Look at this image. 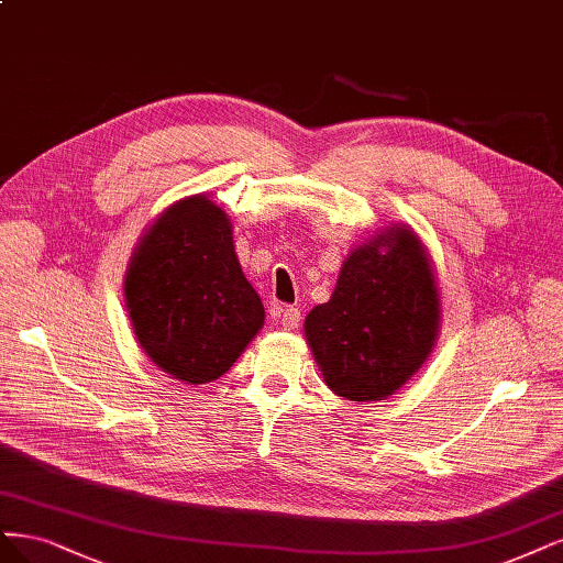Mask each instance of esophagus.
I'll use <instances>...</instances> for the list:
<instances>
[{"label": "esophagus", "instance_id": "esophagus-1", "mask_svg": "<svg viewBox=\"0 0 563 563\" xmlns=\"http://www.w3.org/2000/svg\"><path fill=\"white\" fill-rule=\"evenodd\" d=\"M275 319L279 321L282 328H286V331H296V328L300 325V309L298 307H277L275 309Z\"/></svg>", "mask_w": 563, "mask_h": 563}]
</instances>
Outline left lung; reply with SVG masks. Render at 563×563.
<instances>
[{"instance_id": "1", "label": "left lung", "mask_w": 563, "mask_h": 563, "mask_svg": "<svg viewBox=\"0 0 563 563\" xmlns=\"http://www.w3.org/2000/svg\"><path fill=\"white\" fill-rule=\"evenodd\" d=\"M440 294L429 251L412 228H382L342 263L305 338L328 389L356 402L396 394L433 352Z\"/></svg>"}]
</instances>
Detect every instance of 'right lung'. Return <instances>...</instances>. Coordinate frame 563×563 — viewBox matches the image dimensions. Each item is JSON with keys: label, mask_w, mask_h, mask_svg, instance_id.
<instances>
[{"label": "right lung", "mask_w": 563, "mask_h": 563, "mask_svg": "<svg viewBox=\"0 0 563 563\" xmlns=\"http://www.w3.org/2000/svg\"><path fill=\"white\" fill-rule=\"evenodd\" d=\"M123 286L146 356L186 384L228 373L265 321L240 267L230 219L207 196L169 205L146 228Z\"/></svg>", "instance_id": "1"}]
</instances>
